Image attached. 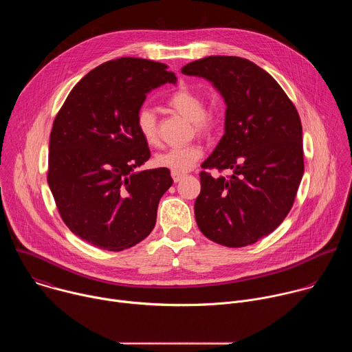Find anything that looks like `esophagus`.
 <instances>
[{"instance_id": "34e87169", "label": "esophagus", "mask_w": 352, "mask_h": 352, "mask_svg": "<svg viewBox=\"0 0 352 352\" xmlns=\"http://www.w3.org/2000/svg\"><path fill=\"white\" fill-rule=\"evenodd\" d=\"M171 177H173V179H174V182H179L184 177H185V174H182V173H175V171H171Z\"/></svg>"}]
</instances>
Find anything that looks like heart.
I'll return each instance as SVG.
<instances>
[{
    "label": "heart",
    "mask_w": 352,
    "mask_h": 352,
    "mask_svg": "<svg viewBox=\"0 0 352 352\" xmlns=\"http://www.w3.org/2000/svg\"><path fill=\"white\" fill-rule=\"evenodd\" d=\"M167 104L174 111L192 121L197 133L208 135L219 125V111L205 107V97L202 93L189 86H182L173 91L167 98ZM136 128L147 144H156L159 142L157 117L155 110L150 107H142L136 113ZM204 153V147L200 144H188L173 147L163 153H159L155 157V162L162 168L175 173H185L202 159Z\"/></svg>",
    "instance_id": "b5f03b06"
}]
</instances>
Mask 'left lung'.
I'll use <instances>...</instances> for the list:
<instances>
[{
  "instance_id": "left-lung-1",
  "label": "left lung",
  "mask_w": 352,
  "mask_h": 352,
  "mask_svg": "<svg viewBox=\"0 0 352 352\" xmlns=\"http://www.w3.org/2000/svg\"><path fill=\"white\" fill-rule=\"evenodd\" d=\"M210 80L226 100V132L204 162L195 202L199 230L241 248L267 236L289 213L304 175L302 125L276 79L252 61L210 56L182 67ZM230 169L214 179L208 169Z\"/></svg>"
}]
</instances>
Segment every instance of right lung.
<instances>
[{"label": "right lung", "mask_w": 352, "mask_h": 352, "mask_svg": "<svg viewBox=\"0 0 352 352\" xmlns=\"http://www.w3.org/2000/svg\"><path fill=\"white\" fill-rule=\"evenodd\" d=\"M167 65L122 57L98 65L71 90L58 111L48 153V186L67 227L96 248L120 250L156 224L170 170H133L150 157L136 128L146 94L177 78Z\"/></svg>", "instance_id": "add662e5"}]
</instances>
